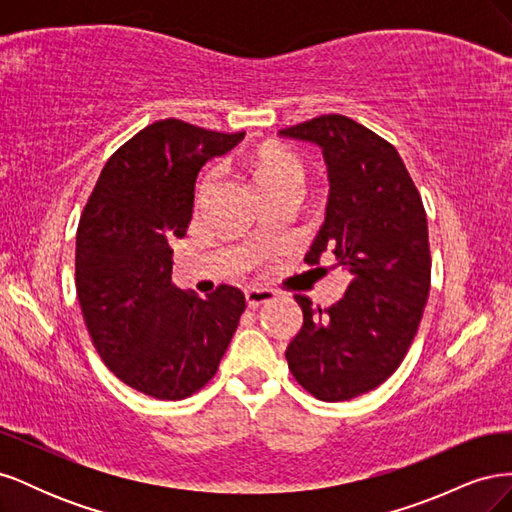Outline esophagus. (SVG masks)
<instances>
[{
    "instance_id": "esophagus-1",
    "label": "esophagus",
    "mask_w": 512,
    "mask_h": 512,
    "mask_svg": "<svg viewBox=\"0 0 512 512\" xmlns=\"http://www.w3.org/2000/svg\"><path fill=\"white\" fill-rule=\"evenodd\" d=\"M275 299V292L267 290V288H247L245 290V301L252 309L262 305V303H269Z\"/></svg>"
}]
</instances>
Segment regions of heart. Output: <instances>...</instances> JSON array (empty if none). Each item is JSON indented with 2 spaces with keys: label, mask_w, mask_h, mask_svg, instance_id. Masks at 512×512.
Returning <instances> with one entry per match:
<instances>
[{
  "label": "heart",
  "mask_w": 512,
  "mask_h": 512,
  "mask_svg": "<svg viewBox=\"0 0 512 512\" xmlns=\"http://www.w3.org/2000/svg\"><path fill=\"white\" fill-rule=\"evenodd\" d=\"M252 173L267 196L286 192L303 194L307 183V168L303 160L297 153L280 147L258 151L256 158L252 160ZM215 177H218V170L209 168L203 181L198 185V200H203L207 196Z\"/></svg>",
  "instance_id": "obj_1"
}]
</instances>
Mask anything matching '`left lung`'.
<instances>
[{
	"mask_svg": "<svg viewBox=\"0 0 512 512\" xmlns=\"http://www.w3.org/2000/svg\"><path fill=\"white\" fill-rule=\"evenodd\" d=\"M280 136L316 143L329 166L327 218L305 262L329 250L350 275L329 309L294 294L303 327L286 359L307 393L346 401L389 380L412 346L431 284L427 213L397 149L354 119L320 115Z\"/></svg>",
	"mask_w": 512,
	"mask_h": 512,
	"instance_id": "1",
	"label": "left lung"
}]
</instances>
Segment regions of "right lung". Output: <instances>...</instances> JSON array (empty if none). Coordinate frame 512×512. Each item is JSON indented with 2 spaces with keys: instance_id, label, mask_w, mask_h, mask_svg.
Listing matches in <instances>:
<instances>
[{
  "instance_id": "obj_1",
  "label": "right lung",
  "mask_w": 512,
  "mask_h": 512,
  "mask_svg": "<svg viewBox=\"0 0 512 512\" xmlns=\"http://www.w3.org/2000/svg\"><path fill=\"white\" fill-rule=\"evenodd\" d=\"M243 136L151 123L108 158L76 228V297L91 342L123 384L149 397L203 389L245 312L235 286L198 299L170 282V243L188 232L198 170Z\"/></svg>"
}]
</instances>
